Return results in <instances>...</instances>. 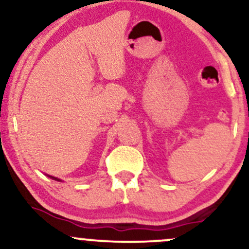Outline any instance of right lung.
I'll return each mask as SVG.
<instances>
[{
  "instance_id": "obj_1",
  "label": "right lung",
  "mask_w": 249,
  "mask_h": 249,
  "mask_svg": "<svg viewBox=\"0 0 249 249\" xmlns=\"http://www.w3.org/2000/svg\"><path fill=\"white\" fill-rule=\"evenodd\" d=\"M47 176H48V177H50V178H51V179H53V180H57V181H62V180H61V179H58V178H56V177H53V176H49V174H47Z\"/></svg>"
}]
</instances>
